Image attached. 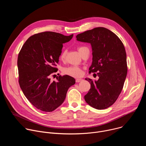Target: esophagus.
I'll list each match as a JSON object with an SVG mask.
<instances>
[{"instance_id":"34e87169","label":"esophagus","mask_w":146,"mask_h":146,"mask_svg":"<svg viewBox=\"0 0 146 146\" xmlns=\"http://www.w3.org/2000/svg\"><path fill=\"white\" fill-rule=\"evenodd\" d=\"M81 81H82V79H81V78H76V82H79Z\"/></svg>"}]
</instances>
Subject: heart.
Instances as JSON below:
<instances>
[{
  "instance_id": "1",
  "label": "heart",
  "mask_w": 146,
  "mask_h": 146,
  "mask_svg": "<svg viewBox=\"0 0 146 146\" xmlns=\"http://www.w3.org/2000/svg\"><path fill=\"white\" fill-rule=\"evenodd\" d=\"M87 47L84 46H80L77 48V50L80 54L82 52L83 50ZM66 55V51L64 50L61 52L59 55V59L61 60H64L65 59ZM63 73L66 75L74 77H78L82 76V70L81 68L77 66H69L68 67L65 68L63 69Z\"/></svg>"
}]
</instances>
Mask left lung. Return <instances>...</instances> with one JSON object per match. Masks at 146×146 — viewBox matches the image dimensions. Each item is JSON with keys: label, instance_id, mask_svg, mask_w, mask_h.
<instances>
[{"label": "left lung", "instance_id": "8db88e82", "mask_svg": "<svg viewBox=\"0 0 146 146\" xmlns=\"http://www.w3.org/2000/svg\"><path fill=\"white\" fill-rule=\"evenodd\" d=\"M77 40L89 43L92 50V62L89 73H96L97 81L86 78L91 88L84 96L91 107L105 109L117 100L127 74V54L124 46L113 32L98 27L76 36Z\"/></svg>", "mask_w": 146, "mask_h": 146}]
</instances>
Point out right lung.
Segmentation results:
<instances>
[{"label":"right lung","mask_w":146,"mask_h":146,"mask_svg":"<svg viewBox=\"0 0 146 146\" xmlns=\"http://www.w3.org/2000/svg\"><path fill=\"white\" fill-rule=\"evenodd\" d=\"M73 35L64 36L54 32L35 34L28 38L21 49L17 60L19 84L24 95L37 109L51 112L60 106L74 78L59 76L57 81L50 76L57 72L56 64L63 43Z\"/></svg>","instance_id":"obj_1"}]
</instances>
